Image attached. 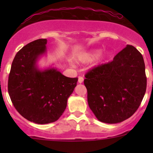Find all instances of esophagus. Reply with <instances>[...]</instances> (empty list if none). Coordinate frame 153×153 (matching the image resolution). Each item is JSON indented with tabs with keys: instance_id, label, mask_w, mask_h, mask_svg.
Wrapping results in <instances>:
<instances>
[{
	"instance_id": "obj_1",
	"label": "esophagus",
	"mask_w": 153,
	"mask_h": 153,
	"mask_svg": "<svg viewBox=\"0 0 153 153\" xmlns=\"http://www.w3.org/2000/svg\"><path fill=\"white\" fill-rule=\"evenodd\" d=\"M83 80H84V79H83V78H82V77L80 76L78 78V82H79V83H82V82H83Z\"/></svg>"
}]
</instances>
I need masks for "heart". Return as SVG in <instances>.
<instances>
[{
	"label": "heart",
	"instance_id": "b5f03b06",
	"mask_svg": "<svg viewBox=\"0 0 153 153\" xmlns=\"http://www.w3.org/2000/svg\"><path fill=\"white\" fill-rule=\"evenodd\" d=\"M101 53V50H90L80 52L76 56V60L80 63H88L94 60ZM110 53L106 52L103 55L100 56L99 62L103 63L109 57Z\"/></svg>",
	"mask_w": 153,
	"mask_h": 153
}]
</instances>
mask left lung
<instances>
[{"label": "left lung", "mask_w": 153, "mask_h": 153, "mask_svg": "<svg viewBox=\"0 0 153 153\" xmlns=\"http://www.w3.org/2000/svg\"><path fill=\"white\" fill-rule=\"evenodd\" d=\"M84 85L88 106L100 122L117 124L126 120L137 110L146 91L143 55L127 45L112 62L89 71Z\"/></svg>", "instance_id": "obj_1"}]
</instances>
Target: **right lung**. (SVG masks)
Wrapping results in <instances>:
<instances>
[{
	"label": "right lung",
	"mask_w": 153,
	"mask_h": 153,
	"mask_svg": "<svg viewBox=\"0 0 153 153\" xmlns=\"http://www.w3.org/2000/svg\"><path fill=\"white\" fill-rule=\"evenodd\" d=\"M46 39L29 43L16 54L8 77V91L16 109L31 122L45 124L58 119L78 78L65 76L54 67L40 69L38 61L47 54Z\"/></svg>",
	"instance_id": "1"
}]
</instances>
